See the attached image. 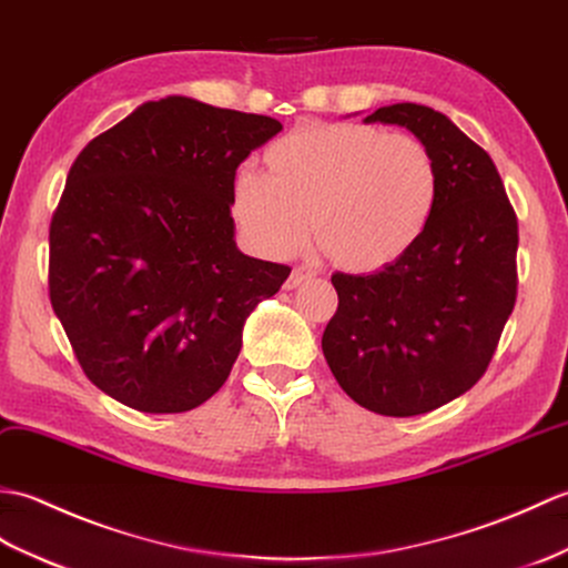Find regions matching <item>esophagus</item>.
<instances>
[{"label":"esophagus","mask_w":568,"mask_h":568,"mask_svg":"<svg viewBox=\"0 0 568 568\" xmlns=\"http://www.w3.org/2000/svg\"><path fill=\"white\" fill-rule=\"evenodd\" d=\"M313 276H316V272H313V270L296 267V270L292 272V276H288V280H286V288H296V286H301V284H306L308 280H313Z\"/></svg>","instance_id":"esophagus-1"}]
</instances>
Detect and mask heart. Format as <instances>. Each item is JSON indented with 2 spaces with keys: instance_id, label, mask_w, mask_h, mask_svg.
Segmentation results:
<instances>
[{
  "instance_id": "1",
  "label": "heart",
  "mask_w": 568,
  "mask_h": 568,
  "mask_svg": "<svg viewBox=\"0 0 568 568\" xmlns=\"http://www.w3.org/2000/svg\"><path fill=\"white\" fill-rule=\"evenodd\" d=\"M267 178L241 172L231 213L264 257L311 241L352 274L398 262L418 243L437 201V168L418 138L359 123H304L264 153Z\"/></svg>"
}]
</instances>
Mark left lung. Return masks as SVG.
Masks as SVG:
<instances>
[{"label":"left lung","mask_w":568,"mask_h":568,"mask_svg":"<svg viewBox=\"0 0 568 568\" xmlns=\"http://www.w3.org/2000/svg\"><path fill=\"white\" fill-rule=\"evenodd\" d=\"M430 150L433 219L406 255L372 274H333L337 311L323 355L362 408L394 418L435 410L481 379L518 296V219L484 148L420 104L376 109Z\"/></svg>","instance_id":"1"}]
</instances>
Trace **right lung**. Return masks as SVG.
I'll return each instance as SVG.
<instances>
[{
	"instance_id": "1",
	"label": "right lung",
	"mask_w": 568,
	"mask_h": 568,
	"mask_svg": "<svg viewBox=\"0 0 568 568\" xmlns=\"http://www.w3.org/2000/svg\"><path fill=\"white\" fill-rule=\"evenodd\" d=\"M282 131L189 97L145 102L70 168L50 221V304L87 379L143 413H184L229 379L243 325L286 264L243 255L235 170Z\"/></svg>"
}]
</instances>
